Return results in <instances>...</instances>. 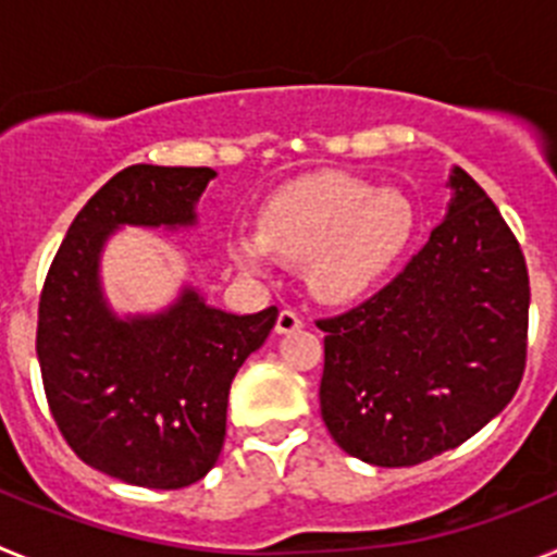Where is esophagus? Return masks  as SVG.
<instances>
[{"label": "esophagus", "instance_id": "obj_1", "mask_svg": "<svg viewBox=\"0 0 557 557\" xmlns=\"http://www.w3.org/2000/svg\"><path fill=\"white\" fill-rule=\"evenodd\" d=\"M304 326V318L295 309H282L278 312V321H275V332L278 334H289V332H298Z\"/></svg>", "mask_w": 557, "mask_h": 557}]
</instances>
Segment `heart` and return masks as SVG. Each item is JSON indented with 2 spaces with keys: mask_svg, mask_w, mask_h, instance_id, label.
Returning a JSON list of instances; mask_svg holds the SVG:
<instances>
[{
  "mask_svg": "<svg viewBox=\"0 0 557 557\" xmlns=\"http://www.w3.org/2000/svg\"><path fill=\"white\" fill-rule=\"evenodd\" d=\"M410 234L412 209L398 191L321 172L275 191L259 214V236L234 234L228 256L245 275H268L270 253L307 262L312 293L346 304L396 262Z\"/></svg>",
  "mask_w": 557,
  "mask_h": 557,
  "instance_id": "heart-1",
  "label": "heart"
}]
</instances>
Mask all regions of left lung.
Segmentation results:
<instances>
[{
    "label": "left lung",
    "mask_w": 557,
    "mask_h": 557,
    "mask_svg": "<svg viewBox=\"0 0 557 557\" xmlns=\"http://www.w3.org/2000/svg\"><path fill=\"white\" fill-rule=\"evenodd\" d=\"M446 220L391 284L318 321L321 416L371 466H416L499 416L528 362L530 278L494 200L455 166Z\"/></svg>",
    "instance_id": "obj_1"
}]
</instances>
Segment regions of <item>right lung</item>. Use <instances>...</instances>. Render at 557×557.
<instances>
[{"label":"right lung","mask_w":557,"mask_h":557,"mask_svg":"<svg viewBox=\"0 0 557 557\" xmlns=\"http://www.w3.org/2000/svg\"><path fill=\"white\" fill-rule=\"evenodd\" d=\"M218 172L133 164L69 225L38 301L36 354L63 441L86 466L139 488L203 480L225 441L228 391L278 309L231 314L195 289L161 314L120 321L100 289V250L120 225H195Z\"/></svg>","instance_id":"right-lung-1"}]
</instances>
